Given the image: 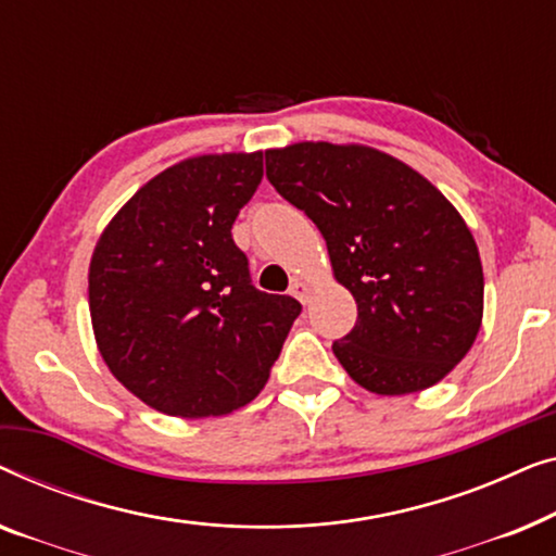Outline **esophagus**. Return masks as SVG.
I'll return each mask as SVG.
<instances>
[{"label":"esophagus","instance_id":"esophagus-1","mask_svg":"<svg viewBox=\"0 0 556 556\" xmlns=\"http://www.w3.org/2000/svg\"><path fill=\"white\" fill-rule=\"evenodd\" d=\"M289 292H292V296H296V300H300V302H307L309 294H312V287L307 285V281L294 279L292 287H289Z\"/></svg>","mask_w":556,"mask_h":556}]
</instances>
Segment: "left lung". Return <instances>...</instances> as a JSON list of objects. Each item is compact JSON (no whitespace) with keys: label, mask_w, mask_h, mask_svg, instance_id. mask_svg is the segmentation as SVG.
<instances>
[{"label":"left lung","mask_w":556,"mask_h":556,"mask_svg":"<svg viewBox=\"0 0 556 556\" xmlns=\"http://www.w3.org/2000/svg\"><path fill=\"white\" fill-rule=\"evenodd\" d=\"M267 178L315 222L355 296L353 332L332 345L350 378L378 395L441 382L483 319L479 247L456 206L408 163L359 143L271 148Z\"/></svg>","instance_id":"left-lung-1"}]
</instances>
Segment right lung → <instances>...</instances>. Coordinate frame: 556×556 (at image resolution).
<instances>
[{
  "mask_svg": "<svg viewBox=\"0 0 556 556\" xmlns=\"http://www.w3.org/2000/svg\"><path fill=\"white\" fill-rule=\"evenodd\" d=\"M262 176V151L176 163L132 193L92 252L88 300L100 355L166 416H226L252 403L302 312L294 296L252 285L231 239Z\"/></svg>",
  "mask_w": 556,
  "mask_h": 556,
  "instance_id": "obj_1",
  "label": "right lung"
}]
</instances>
